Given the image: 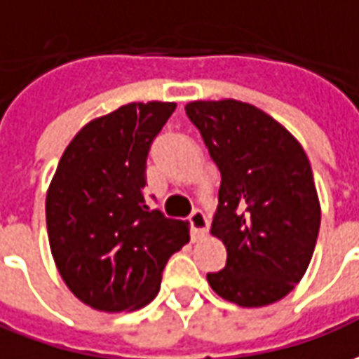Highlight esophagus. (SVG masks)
I'll return each mask as SVG.
<instances>
[{
    "label": "esophagus",
    "mask_w": 359,
    "mask_h": 359,
    "mask_svg": "<svg viewBox=\"0 0 359 359\" xmlns=\"http://www.w3.org/2000/svg\"><path fill=\"white\" fill-rule=\"evenodd\" d=\"M188 222H190V227H192V239L198 241L202 239L208 231V227H210V222H208V217L204 215V212H192L190 217H188Z\"/></svg>",
    "instance_id": "obj_1"
}]
</instances>
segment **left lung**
<instances>
[{
  "instance_id": "left-lung-1",
  "label": "left lung",
  "mask_w": 359,
  "mask_h": 359,
  "mask_svg": "<svg viewBox=\"0 0 359 359\" xmlns=\"http://www.w3.org/2000/svg\"><path fill=\"white\" fill-rule=\"evenodd\" d=\"M184 109L222 172L210 233L225 245L227 264L208 274V284L239 307L280 302L307 272L319 235L307 154L249 102L192 101Z\"/></svg>"
}]
</instances>
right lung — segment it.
Returning a JSON list of instances; mask_svg holds the SVG:
<instances>
[{"label": "right lung", "mask_w": 359, "mask_h": 359, "mask_svg": "<svg viewBox=\"0 0 359 359\" xmlns=\"http://www.w3.org/2000/svg\"><path fill=\"white\" fill-rule=\"evenodd\" d=\"M177 102H130L87 122L60 157L46 227L62 280L104 313L154 302L167 260L190 241L188 222L145 202V159Z\"/></svg>", "instance_id": "obj_1"}]
</instances>
